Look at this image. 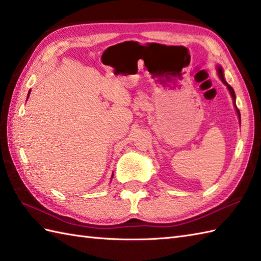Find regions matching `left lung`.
Masks as SVG:
<instances>
[{
	"label": "left lung",
	"mask_w": 261,
	"mask_h": 261,
	"mask_svg": "<svg viewBox=\"0 0 261 261\" xmlns=\"http://www.w3.org/2000/svg\"><path fill=\"white\" fill-rule=\"evenodd\" d=\"M218 74H219V76H220V79H221V81H222L224 84L226 85V87H228V90L230 91V94H231V96H232V98H233V103H234V107H236V110H237V113H238V116H239V119H240V111L238 110V108H237V104H236V94H234V91H233V88H232L228 83L225 82V80H224V76H223V70H222V68L220 67H218Z\"/></svg>",
	"instance_id": "8db88e82"
}]
</instances>
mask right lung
<instances>
[{
  "mask_svg": "<svg viewBox=\"0 0 261 261\" xmlns=\"http://www.w3.org/2000/svg\"><path fill=\"white\" fill-rule=\"evenodd\" d=\"M29 94H30V92H29Z\"/></svg>",
  "mask_w": 261,
  "mask_h": 261,
  "instance_id": "right-lung-1",
  "label": "right lung"
}]
</instances>
